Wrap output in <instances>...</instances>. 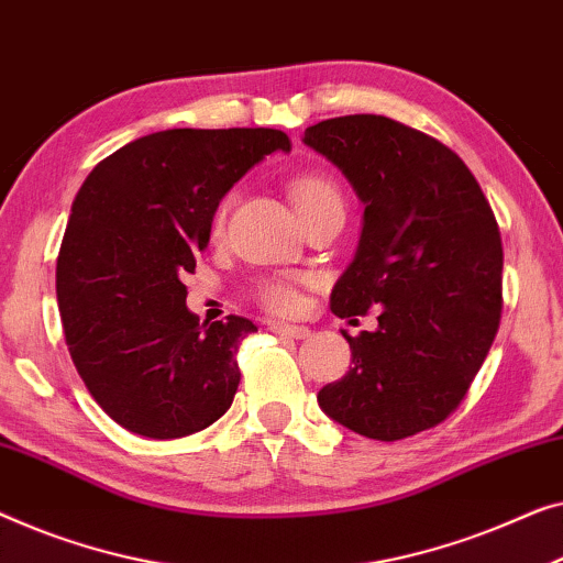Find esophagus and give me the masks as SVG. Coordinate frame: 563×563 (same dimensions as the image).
<instances>
[{"instance_id":"esophagus-1","label":"esophagus","mask_w":563,"mask_h":563,"mask_svg":"<svg viewBox=\"0 0 563 563\" xmlns=\"http://www.w3.org/2000/svg\"><path fill=\"white\" fill-rule=\"evenodd\" d=\"M268 330L279 338H295V340H305L309 338V332H312L309 328H305V324H287V322H268Z\"/></svg>"}]
</instances>
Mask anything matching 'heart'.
I'll return each instance as SVG.
<instances>
[{"label": "heart", "instance_id": "1", "mask_svg": "<svg viewBox=\"0 0 563 563\" xmlns=\"http://www.w3.org/2000/svg\"><path fill=\"white\" fill-rule=\"evenodd\" d=\"M291 195H295V202L299 208L301 216L314 213V210L330 208V206H340L342 208V192L338 183L332 177L322 175V173H307L299 175L295 183H291ZM228 206H231V198L221 200V206L216 208L213 216V233H221L225 225V216H228ZM258 301L266 309L279 314H289L299 307V291H297V282L291 276H274V279H266L258 284L256 289Z\"/></svg>", "mask_w": 563, "mask_h": 563}]
</instances>
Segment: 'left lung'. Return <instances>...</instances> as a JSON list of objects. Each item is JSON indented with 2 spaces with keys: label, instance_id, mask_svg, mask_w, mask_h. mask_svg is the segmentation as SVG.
<instances>
[{
  "label": "left lung",
  "instance_id": "8db88e82",
  "mask_svg": "<svg viewBox=\"0 0 563 563\" xmlns=\"http://www.w3.org/2000/svg\"><path fill=\"white\" fill-rule=\"evenodd\" d=\"M305 144L342 169L365 206L332 312L378 309L376 332H342L353 368L317 401L355 434L413 437L457 409L490 353L503 312L498 221L457 154L401 121L328 119L305 129Z\"/></svg>",
  "mask_w": 563,
  "mask_h": 563
}]
</instances>
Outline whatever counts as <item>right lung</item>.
I'll list each match as a JSON object with an SVG mask.
<instances>
[{"instance_id": "right-lung-1", "label": "right lung", "mask_w": 563, "mask_h": 563, "mask_svg": "<svg viewBox=\"0 0 563 563\" xmlns=\"http://www.w3.org/2000/svg\"><path fill=\"white\" fill-rule=\"evenodd\" d=\"M289 152L279 129H167L121 146L73 200L55 291L65 345L96 404L134 434L177 439L231 409L246 317L200 322L183 274L208 246L223 195Z\"/></svg>"}]
</instances>
